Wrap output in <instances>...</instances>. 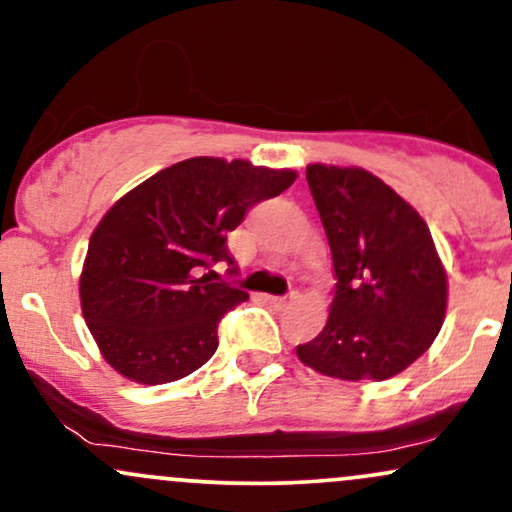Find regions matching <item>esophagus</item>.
Wrapping results in <instances>:
<instances>
[{
    "label": "esophagus",
    "mask_w": 512,
    "mask_h": 512,
    "mask_svg": "<svg viewBox=\"0 0 512 512\" xmlns=\"http://www.w3.org/2000/svg\"><path fill=\"white\" fill-rule=\"evenodd\" d=\"M293 298H298L296 293H291V296H267V303L274 305V308H286Z\"/></svg>",
    "instance_id": "obj_1"
}]
</instances>
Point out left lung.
I'll list each match as a JSON object with an SVG mask.
<instances>
[{"label": "left lung", "mask_w": 512, "mask_h": 512, "mask_svg": "<svg viewBox=\"0 0 512 512\" xmlns=\"http://www.w3.org/2000/svg\"><path fill=\"white\" fill-rule=\"evenodd\" d=\"M305 178L337 286L327 325L296 354L330 378H392L443 327L448 276L431 231L419 211L368 170L313 163Z\"/></svg>", "instance_id": "8db88e82"}]
</instances>
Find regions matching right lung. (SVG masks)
Instances as JSON below:
<instances>
[{
  "instance_id": "obj_1",
  "label": "right lung",
  "mask_w": 512,
  "mask_h": 512,
  "mask_svg": "<svg viewBox=\"0 0 512 512\" xmlns=\"http://www.w3.org/2000/svg\"><path fill=\"white\" fill-rule=\"evenodd\" d=\"M293 170L197 156L158 170L120 197L88 240L81 310L105 361L142 385L195 373L219 346L221 317L248 293L214 264L245 214L289 190Z\"/></svg>"
}]
</instances>
